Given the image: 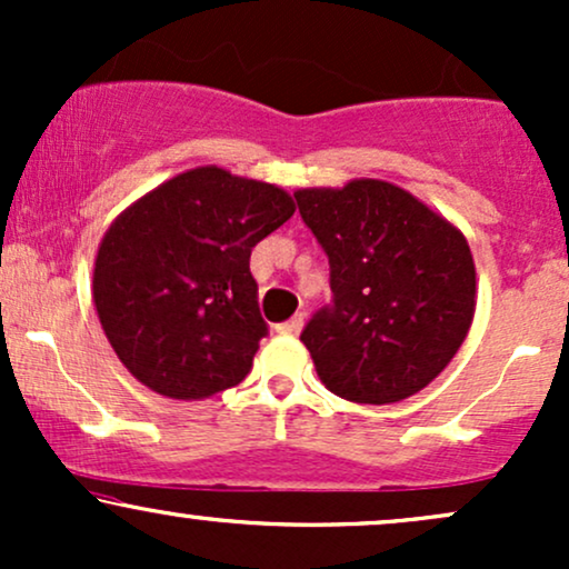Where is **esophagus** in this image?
Masks as SVG:
<instances>
[{
  "mask_svg": "<svg viewBox=\"0 0 569 569\" xmlns=\"http://www.w3.org/2000/svg\"><path fill=\"white\" fill-rule=\"evenodd\" d=\"M302 326H305V316H302V312H297V316L289 318V321L280 323L278 331H280V335L293 337V335H299V331H302Z\"/></svg>",
  "mask_w": 569,
  "mask_h": 569,
  "instance_id": "1",
  "label": "esophagus"
}]
</instances>
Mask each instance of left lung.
I'll list each match as a JSON object with an SVG mask.
<instances>
[{"mask_svg": "<svg viewBox=\"0 0 569 569\" xmlns=\"http://www.w3.org/2000/svg\"><path fill=\"white\" fill-rule=\"evenodd\" d=\"M293 198L329 257L331 305L299 337L321 382L356 403L415 396L471 329L476 267L462 232L388 181Z\"/></svg>", "mask_w": 569, "mask_h": 569, "instance_id": "8db88e82", "label": "left lung"}]
</instances>
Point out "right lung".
I'll return each instance as SVG.
<instances>
[{"instance_id":"right-lung-1","label":"right lung","mask_w":569,"mask_h":569,"mask_svg":"<svg viewBox=\"0 0 569 569\" xmlns=\"http://www.w3.org/2000/svg\"><path fill=\"white\" fill-rule=\"evenodd\" d=\"M291 217L283 189L217 166L179 173L120 213L98 246L93 299L136 380L181 401L246 380L267 335L248 262Z\"/></svg>"}]
</instances>
